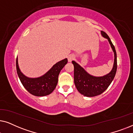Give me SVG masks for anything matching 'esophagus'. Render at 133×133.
<instances>
[{
    "mask_svg": "<svg viewBox=\"0 0 133 133\" xmlns=\"http://www.w3.org/2000/svg\"><path fill=\"white\" fill-rule=\"evenodd\" d=\"M74 59V56L73 55L68 56V62H71L72 61H73Z\"/></svg>",
    "mask_w": 133,
    "mask_h": 133,
    "instance_id": "34e87169",
    "label": "esophagus"
}]
</instances>
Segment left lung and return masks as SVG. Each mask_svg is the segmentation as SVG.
Wrapping results in <instances>:
<instances>
[{
  "label": "left lung",
  "mask_w": 133,
  "mask_h": 133,
  "mask_svg": "<svg viewBox=\"0 0 133 133\" xmlns=\"http://www.w3.org/2000/svg\"><path fill=\"white\" fill-rule=\"evenodd\" d=\"M101 34L108 40L114 52V66L110 73L103 77H94L87 73L79 64L72 61L74 65V81L76 88L80 93L88 97H93L104 92L115 77L117 71V54L115 47L106 32L102 31Z\"/></svg>",
  "instance_id": "obj_1"
}]
</instances>
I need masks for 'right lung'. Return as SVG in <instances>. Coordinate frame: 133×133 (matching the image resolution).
I'll return each mask as SVG.
<instances>
[{"label": "right lung", "instance_id": "right-lung-1", "mask_svg": "<svg viewBox=\"0 0 133 133\" xmlns=\"http://www.w3.org/2000/svg\"><path fill=\"white\" fill-rule=\"evenodd\" d=\"M67 62V59H63L56 63L43 76L32 79L26 77L22 73L18 65L17 57L16 70L21 83L30 93L36 96H44L51 94L55 89L58 82L60 71Z\"/></svg>", "mask_w": 133, "mask_h": 133}]
</instances>
